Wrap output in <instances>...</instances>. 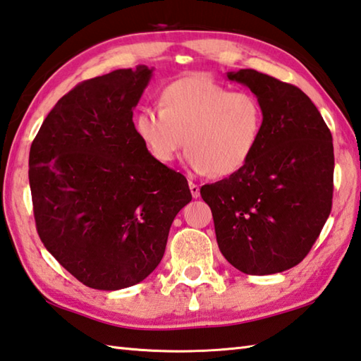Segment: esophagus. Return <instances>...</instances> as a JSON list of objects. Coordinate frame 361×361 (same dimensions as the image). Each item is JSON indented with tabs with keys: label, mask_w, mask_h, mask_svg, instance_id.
I'll list each match as a JSON object with an SVG mask.
<instances>
[{
	"label": "esophagus",
	"mask_w": 361,
	"mask_h": 361,
	"mask_svg": "<svg viewBox=\"0 0 361 361\" xmlns=\"http://www.w3.org/2000/svg\"><path fill=\"white\" fill-rule=\"evenodd\" d=\"M188 185H190V192H192V196H193V198H200V187L196 185V183H195V182H192V180L188 182Z\"/></svg>",
	"instance_id": "1"
}]
</instances>
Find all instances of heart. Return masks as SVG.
<instances>
[{
  "mask_svg": "<svg viewBox=\"0 0 361 361\" xmlns=\"http://www.w3.org/2000/svg\"><path fill=\"white\" fill-rule=\"evenodd\" d=\"M262 126V106L253 94L202 77L174 81L161 92L160 110L145 108L135 118V132L155 160L171 163L185 138L187 166L220 178L247 165Z\"/></svg>",
  "mask_w": 361,
  "mask_h": 361,
  "instance_id": "heart-1",
  "label": "heart"
}]
</instances>
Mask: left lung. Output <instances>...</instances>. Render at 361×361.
Instances as JSON below:
<instances>
[{
    "label": "left lung",
    "mask_w": 361,
    "mask_h": 361,
    "mask_svg": "<svg viewBox=\"0 0 361 361\" xmlns=\"http://www.w3.org/2000/svg\"><path fill=\"white\" fill-rule=\"evenodd\" d=\"M226 78L250 87L264 111L259 142L229 178L201 187L216 243L237 270L271 275L310 253L331 210L333 138L311 99L253 69Z\"/></svg>",
    "instance_id": "8db88e82"
}]
</instances>
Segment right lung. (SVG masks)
I'll return each mask as SVG.
<instances>
[{
	"instance_id": "add662e5",
	"label": "right lung",
	"mask_w": 361,
	"mask_h": 361,
	"mask_svg": "<svg viewBox=\"0 0 361 361\" xmlns=\"http://www.w3.org/2000/svg\"><path fill=\"white\" fill-rule=\"evenodd\" d=\"M152 71L141 64L75 86L31 145L39 237L87 288L126 289L151 275L173 220L192 201L187 179L155 160L135 132L133 110Z\"/></svg>"
}]
</instances>
